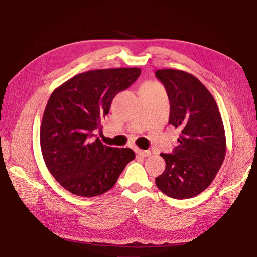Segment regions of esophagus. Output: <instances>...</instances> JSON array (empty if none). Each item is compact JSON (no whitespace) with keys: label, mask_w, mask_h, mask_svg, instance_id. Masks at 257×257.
<instances>
[{"label":"esophagus","mask_w":257,"mask_h":257,"mask_svg":"<svg viewBox=\"0 0 257 257\" xmlns=\"http://www.w3.org/2000/svg\"><path fill=\"white\" fill-rule=\"evenodd\" d=\"M136 152L138 153L139 156L142 157V158H147V157L151 156V151H149V150H140V149H138V150H137Z\"/></svg>","instance_id":"esophagus-1"}]
</instances>
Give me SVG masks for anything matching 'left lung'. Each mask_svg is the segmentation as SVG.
<instances>
[{
    "label": "left lung",
    "instance_id": "obj_1",
    "mask_svg": "<svg viewBox=\"0 0 257 257\" xmlns=\"http://www.w3.org/2000/svg\"><path fill=\"white\" fill-rule=\"evenodd\" d=\"M170 100L169 123L181 131L172 153H161L164 172L158 188L175 199L192 198L209 186L223 163L224 127L216 100L194 75L181 70H158Z\"/></svg>",
    "mask_w": 257,
    "mask_h": 257
}]
</instances>
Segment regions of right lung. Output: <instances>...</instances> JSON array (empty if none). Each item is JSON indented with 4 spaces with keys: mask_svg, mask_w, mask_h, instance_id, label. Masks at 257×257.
<instances>
[{
    "mask_svg": "<svg viewBox=\"0 0 257 257\" xmlns=\"http://www.w3.org/2000/svg\"><path fill=\"white\" fill-rule=\"evenodd\" d=\"M138 68L92 70L52 92L40 127L46 166L61 186L81 197L99 196L135 159L129 148L105 146L93 131L108 115L112 98L138 79Z\"/></svg>",
    "mask_w": 257,
    "mask_h": 257,
    "instance_id": "add662e5",
    "label": "right lung"
}]
</instances>
